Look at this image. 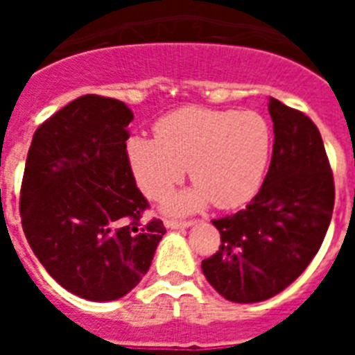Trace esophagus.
<instances>
[{
  "mask_svg": "<svg viewBox=\"0 0 355 355\" xmlns=\"http://www.w3.org/2000/svg\"><path fill=\"white\" fill-rule=\"evenodd\" d=\"M193 224V220H165V225L171 229H187Z\"/></svg>",
  "mask_w": 355,
  "mask_h": 355,
  "instance_id": "1",
  "label": "esophagus"
}]
</instances>
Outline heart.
<instances>
[{
    "label": "heart",
    "mask_w": 355,
    "mask_h": 355,
    "mask_svg": "<svg viewBox=\"0 0 355 355\" xmlns=\"http://www.w3.org/2000/svg\"><path fill=\"white\" fill-rule=\"evenodd\" d=\"M156 139L131 137L126 155L149 199H162L190 171L196 187L167 200L168 213H190L209 200L238 208L256 196L272 155V130L256 112L184 106L155 124Z\"/></svg>",
    "instance_id": "heart-1"
}]
</instances>
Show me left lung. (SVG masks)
<instances>
[{
  "instance_id": "left-lung-1",
  "label": "left lung",
  "mask_w": 355,
  "mask_h": 355,
  "mask_svg": "<svg viewBox=\"0 0 355 355\" xmlns=\"http://www.w3.org/2000/svg\"><path fill=\"white\" fill-rule=\"evenodd\" d=\"M274 150L259 192L213 220L222 245L202 274L224 299L252 304L281 293L318 252L334 208V180L322 135L299 110L270 97Z\"/></svg>"
}]
</instances>
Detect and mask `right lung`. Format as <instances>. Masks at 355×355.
I'll return each instance as SVG.
<instances>
[{"label":"right lung","mask_w":355,"mask_h":355,"mask_svg":"<svg viewBox=\"0 0 355 355\" xmlns=\"http://www.w3.org/2000/svg\"><path fill=\"white\" fill-rule=\"evenodd\" d=\"M126 103L87 94L37 128L21 184L23 231L48 274L81 299L117 300L149 270L165 234L126 155Z\"/></svg>","instance_id":"1"}]
</instances>
